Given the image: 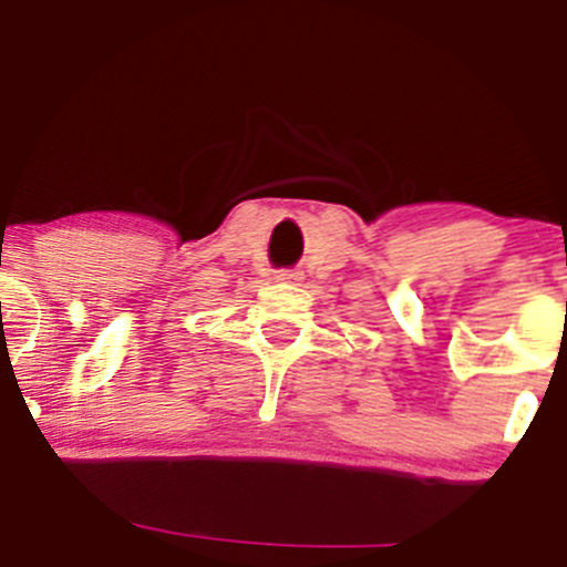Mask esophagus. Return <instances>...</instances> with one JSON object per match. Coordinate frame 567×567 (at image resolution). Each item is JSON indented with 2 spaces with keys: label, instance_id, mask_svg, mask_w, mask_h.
Wrapping results in <instances>:
<instances>
[{
  "label": "esophagus",
  "instance_id": "obj_1",
  "mask_svg": "<svg viewBox=\"0 0 567 567\" xmlns=\"http://www.w3.org/2000/svg\"><path fill=\"white\" fill-rule=\"evenodd\" d=\"M275 279H277V282L298 285V282H301V279H303V275H301V271H296V269H282V271H277Z\"/></svg>",
  "mask_w": 567,
  "mask_h": 567
}]
</instances>
